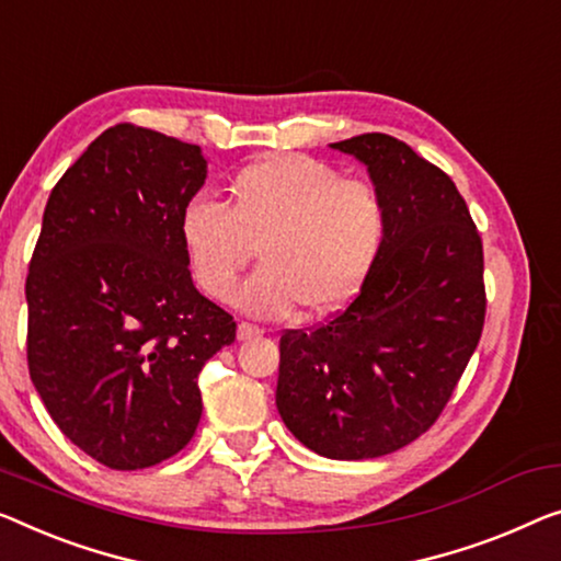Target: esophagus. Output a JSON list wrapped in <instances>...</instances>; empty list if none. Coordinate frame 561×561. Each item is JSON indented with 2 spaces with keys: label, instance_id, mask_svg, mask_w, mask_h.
Returning a JSON list of instances; mask_svg holds the SVG:
<instances>
[{
  "label": "esophagus",
  "instance_id": "34e87169",
  "mask_svg": "<svg viewBox=\"0 0 561 561\" xmlns=\"http://www.w3.org/2000/svg\"><path fill=\"white\" fill-rule=\"evenodd\" d=\"M262 332H264V330L256 328V324H252V322H239L237 337H239V340H252V337H259V334H262Z\"/></svg>",
  "mask_w": 561,
  "mask_h": 561
}]
</instances>
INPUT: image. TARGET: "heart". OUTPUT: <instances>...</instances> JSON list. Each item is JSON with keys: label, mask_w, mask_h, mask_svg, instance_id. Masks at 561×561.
<instances>
[{"label": "heart", "mask_w": 561, "mask_h": 561, "mask_svg": "<svg viewBox=\"0 0 561 561\" xmlns=\"http://www.w3.org/2000/svg\"><path fill=\"white\" fill-rule=\"evenodd\" d=\"M388 237L380 191L342 179L330 163L299 153L259 158L231 175L224 206L194 198L181 214V244L194 279L229 302L239 274L262 266L237 302L259 317L330 314L347 307L378 264Z\"/></svg>", "instance_id": "heart-1"}]
</instances>
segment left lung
<instances>
[{
    "label": "left lung",
    "instance_id": "1",
    "mask_svg": "<svg viewBox=\"0 0 561 561\" xmlns=\"http://www.w3.org/2000/svg\"><path fill=\"white\" fill-rule=\"evenodd\" d=\"M367 165L388 208L370 277L342 312L279 340L277 408L314 454L363 461L438 421L481 340L483 247L456 183L386 133L332 144Z\"/></svg>",
    "mask_w": 561,
    "mask_h": 561
}]
</instances>
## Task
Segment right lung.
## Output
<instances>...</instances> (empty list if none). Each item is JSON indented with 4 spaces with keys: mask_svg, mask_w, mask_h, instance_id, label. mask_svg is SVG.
<instances>
[{
    "mask_svg": "<svg viewBox=\"0 0 561 561\" xmlns=\"http://www.w3.org/2000/svg\"><path fill=\"white\" fill-rule=\"evenodd\" d=\"M198 146L118 123L47 198L27 274V365L42 403L98 463L136 471L186 448L198 373L237 322L194 287L181 214Z\"/></svg>",
    "mask_w": 561,
    "mask_h": 561,
    "instance_id": "1",
    "label": "right lung"
}]
</instances>
